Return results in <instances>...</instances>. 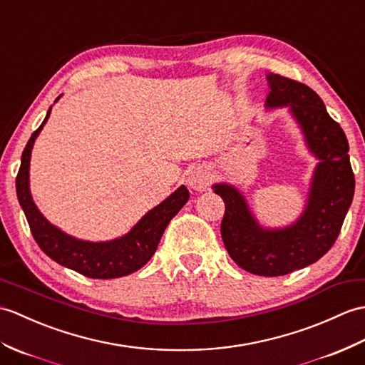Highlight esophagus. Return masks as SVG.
<instances>
[{
  "mask_svg": "<svg viewBox=\"0 0 365 365\" xmlns=\"http://www.w3.org/2000/svg\"><path fill=\"white\" fill-rule=\"evenodd\" d=\"M210 182H211V177L205 168H194L188 174V177H186V183H188L190 188L194 191L207 190Z\"/></svg>",
  "mask_w": 365,
  "mask_h": 365,
  "instance_id": "34e87169",
  "label": "esophagus"
}]
</instances>
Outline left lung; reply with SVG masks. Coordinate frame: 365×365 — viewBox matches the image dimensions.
<instances>
[{
  "label": "left lung",
  "mask_w": 365,
  "mask_h": 365,
  "mask_svg": "<svg viewBox=\"0 0 365 365\" xmlns=\"http://www.w3.org/2000/svg\"><path fill=\"white\" fill-rule=\"evenodd\" d=\"M266 107L289 106L320 163L316 168L307 210L294 225L264 230L253 219L241 194L230 185H215L225 213L221 235L228 255L241 269L262 277L291 274L320 259L333 247L354 194L349 141L324 101L304 83L279 74L267 76Z\"/></svg>",
  "instance_id": "8db88e82"
}]
</instances>
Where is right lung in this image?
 Instances as JSON below:
<instances>
[{"label": "right lung", "mask_w": 365, "mask_h": 365, "mask_svg": "<svg viewBox=\"0 0 365 365\" xmlns=\"http://www.w3.org/2000/svg\"><path fill=\"white\" fill-rule=\"evenodd\" d=\"M49 113L51 108L41 125L31 135L26 148L23 150L21 165L15 180L16 197H19L24 216L28 219L34 240L51 259L88 278H118L141 269L155 253L168 224L188 202V190L182 185L166 200L152 208L146 216H143L141 221L120 240L87 242L65 235L41 216L29 191L31 150L37 135L43 129V124L49 118Z\"/></svg>", "instance_id": "obj_1"}]
</instances>
